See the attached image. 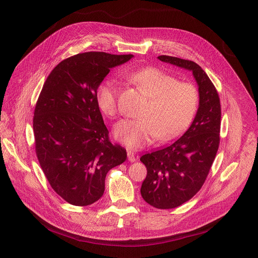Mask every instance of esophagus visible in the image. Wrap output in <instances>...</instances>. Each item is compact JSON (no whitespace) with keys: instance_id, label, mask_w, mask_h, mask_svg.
I'll list each match as a JSON object with an SVG mask.
<instances>
[{"instance_id":"obj_1","label":"esophagus","mask_w":258,"mask_h":258,"mask_svg":"<svg viewBox=\"0 0 258 258\" xmlns=\"http://www.w3.org/2000/svg\"><path fill=\"white\" fill-rule=\"evenodd\" d=\"M127 159L130 162H135L137 160L136 156H135V154L132 151H127Z\"/></svg>"}]
</instances>
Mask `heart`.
<instances>
[{"instance_id":"b5f03b06","label":"heart","mask_w":258,"mask_h":258,"mask_svg":"<svg viewBox=\"0 0 258 258\" xmlns=\"http://www.w3.org/2000/svg\"><path fill=\"white\" fill-rule=\"evenodd\" d=\"M145 94L147 104L140 120H122L116 125L117 141L130 148H141L158 137L166 141L179 136L191 123L199 105V92L189 83L177 78L156 67L124 74ZM117 86L114 80L102 81L96 90V103L106 116L117 113Z\"/></svg>"}]
</instances>
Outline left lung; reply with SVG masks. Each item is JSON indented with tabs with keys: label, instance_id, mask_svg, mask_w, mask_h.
Instances as JSON below:
<instances>
[{
	"label": "left lung",
	"instance_id": "1",
	"mask_svg": "<svg viewBox=\"0 0 258 258\" xmlns=\"http://www.w3.org/2000/svg\"><path fill=\"white\" fill-rule=\"evenodd\" d=\"M158 58L191 71L200 96L197 115L183 136L140 158L147 169L142 198L155 208L171 209L190 200L204 184L219 150L222 113L218 91L198 63L168 55Z\"/></svg>",
	"mask_w": 258,
	"mask_h": 258
}]
</instances>
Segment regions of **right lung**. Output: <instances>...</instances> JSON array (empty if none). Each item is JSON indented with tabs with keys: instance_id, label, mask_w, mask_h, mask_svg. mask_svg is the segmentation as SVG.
Listing matches in <instances>:
<instances>
[{
	"instance_id": "obj_1",
	"label": "right lung",
	"mask_w": 258,
	"mask_h": 258,
	"mask_svg": "<svg viewBox=\"0 0 258 258\" xmlns=\"http://www.w3.org/2000/svg\"><path fill=\"white\" fill-rule=\"evenodd\" d=\"M132 57L79 53L54 68L38 96L33 132L39 165L53 190L74 206L98 201L108 170L126 160L124 148L108 138L96 90L112 68Z\"/></svg>"
}]
</instances>
